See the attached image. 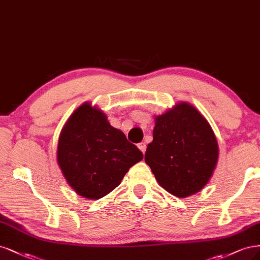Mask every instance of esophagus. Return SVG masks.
<instances>
[{"label":"esophagus","mask_w":260,"mask_h":260,"mask_svg":"<svg viewBox=\"0 0 260 260\" xmlns=\"http://www.w3.org/2000/svg\"><path fill=\"white\" fill-rule=\"evenodd\" d=\"M137 146H138L139 150H140V151H141L142 153H145V152H146V148H147V146H146V142H139V144H138Z\"/></svg>","instance_id":"1"}]
</instances>
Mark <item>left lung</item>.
Returning <instances> with one entry per match:
<instances>
[{
	"label": "left lung",
	"mask_w": 260,
	"mask_h": 260,
	"mask_svg": "<svg viewBox=\"0 0 260 260\" xmlns=\"http://www.w3.org/2000/svg\"><path fill=\"white\" fill-rule=\"evenodd\" d=\"M217 158L214 132L194 107L182 103L155 119L145 161L173 196L186 198L199 192L213 175Z\"/></svg>",
	"instance_id": "1"
}]
</instances>
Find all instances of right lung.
<instances>
[{
  "label": "right lung",
  "mask_w": 260,
  "mask_h": 260,
  "mask_svg": "<svg viewBox=\"0 0 260 260\" xmlns=\"http://www.w3.org/2000/svg\"><path fill=\"white\" fill-rule=\"evenodd\" d=\"M142 157L106 114L89 104L74 111L58 141L57 160L64 178L78 194L91 200L110 193Z\"/></svg>",
  "instance_id": "right-lung-1"
}]
</instances>
